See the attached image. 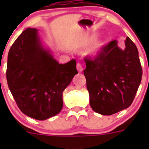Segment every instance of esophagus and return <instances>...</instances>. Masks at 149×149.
<instances>
[{"label": "esophagus", "mask_w": 149, "mask_h": 149, "mask_svg": "<svg viewBox=\"0 0 149 149\" xmlns=\"http://www.w3.org/2000/svg\"><path fill=\"white\" fill-rule=\"evenodd\" d=\"M77 71H78V72H81L83 70H84L82 65H81L80 63H77Z\"/></svg>", "instance_id": "34e87169"}]
</instances>
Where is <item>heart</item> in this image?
Returning a JSON list of instances; mask_svg holds the SVG:
<instances>
[{
  "label": "heart",
  "mask_w": 149,
  "mask_h": 149,
  "mask_svg": "<svg viewBox=\"0 0 149 149\" xmlns=\"http://www.w3.org/2000/svg\"><path fill=\"white\" fill-rule=\"evenodd\" d=\"M96 37H97V36L96 35H92L90 36H88V37H86V39H84L82 45L84 46V47H88V46H89L91 44H93V43L94 42V41L95 40ZM104 45V41H98V42H97L95 44L93 51L97 52V51H99Z\"/></svg>",
  "instance_id": "heart-1"
}]
</instances>
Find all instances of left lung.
I'll return each instance as SVG.
<instances>
[{"label":"left lung","instance_id":"obj_1","mask_svg":"<svg viewBox=\"0 0 149 149\" xmlns=\"http://www.w3.org/2000/svg\"><path fill=\"white\" fill-rule=\"evenodd\" d=\"M125 44L122 50L117 41H111L94 59H84L89 104L101 115L110 116L129 107L141 83L143 70L137 48L129 37Z\"/></svg>","mask_w":149,"mask_h":149}]
</instances>
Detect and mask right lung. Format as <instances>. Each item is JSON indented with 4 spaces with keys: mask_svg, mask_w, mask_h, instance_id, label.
<instances>
[{
    "mask_svg": "<svg viewBox=\"0 0 149 149\" xmlns=\"http://www.w3.org/2000/svg\"><path fill=\"white\" fill-rule=\"evenodd\" d=\"M76 74L75 60L59 64L43 48L35 28L24 30L8 54L9 89L21 111L36 120L61 111L63 92Z\"/></svg>",
    "mask_w": 149,
    "mask_h": 149,
    "instance_id": "1",
    "label": "right lung"
}]
</instances>
